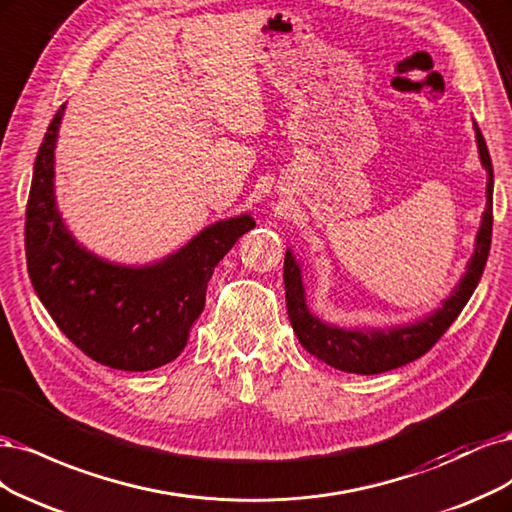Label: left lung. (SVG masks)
I'll list each match as a JSON object with an SVG mask.
<instances>
[{
    "instance_id": "8db88e82",
    "label": "left lung",
    "mask_w": 512,
    "mask_h": 512,
    "mask_svg": "<svg viewBox=\"0 0 512 512\" xmlns=\"http://www.w3.org/2000/svg\"><path fill=\"white\" fill-rule=\"evenodd\" d=\"M476 129L478 155L487 170V208L483 212L481 229L476 234V249L468 263V270L459 285L453 289L451 298L442 302V308L432 312L430 317L406 327H395L381 332V329H340L325 325L310 315L302 287V270L293 253L287 249L285 255V295L287 312L293 325V332L302 342L304 349L342 372L353 374H381L393 368L410 364V361L425 355L447 332L459 312L468 304L478 280L483 276L485 263L491 246L493 227V168L481 129Z\"/></svg>"
}]
</instances>
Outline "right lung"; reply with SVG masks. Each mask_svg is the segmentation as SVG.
I'll return each mask as SVG.
<instances>
[{
	"label": "right lung",
	"mask_w": 512,
	"mask_h": 512,
	"mask_svg": "<svg viewBox=\"0 0 512 512\" xmlns=\"http://www.w3.org/2000/svg\"><path fill=\"white\" fill-rule=\"evenodd\" d=\"M57 110L36 157L25 212L31 285L57 327L97 364L146 372L185 349L202 315L214 266L255 227L249 214L219 221L153 266L125 268L97 259L65 229L55 204Z\"/></svg>",
	"instance_id": "obj_1"
}]
</instances>
